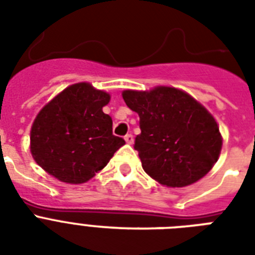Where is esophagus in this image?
I'll use <instances>...</instances> for the list:
<instances>
[{"label": "esophagus", "instance_id": "esophagus-1", "mask_svg": "<svg viewBox=\"0 0 255 255\" xmlns=\"http://www.w3.org/2000/svg\"><path fill=\"white\" fill-rule=\"evenodd\" d=\"M124 140H126L128 144H132L133 143V136H132L131 133H127V135L124 136Z\"/></svg>", "mask_w": 255, "mask_h": 255}]
</instances>
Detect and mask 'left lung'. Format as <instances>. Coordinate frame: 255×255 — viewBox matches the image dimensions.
I'll use <instances>...</instances> for the list:
<instances>
[{
	"mask_svg": "<svg viewBox=\"0 0 255 255\" xmlns=\"http://www.w3.org/2000/svg\"><path fill=\"white\" fill-rule=\"evenodd\" d=\"M139 114L136 136L143 169L156 181L181 188L204 177L218 160L222 137L216 120L197 100L173 87L123 92Z\"/></svg>",
	"mask_w": 255,
	"mask_h": 255,
	"instance_id": "obj_1",
	"label": "left lung"
}]
</instances>
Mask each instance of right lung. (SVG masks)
I'll return each mask as SVG.
<instances>
[{"instance_id": "right-lung-1", "label": "right lung", "mask_w": 255, "mask_h": 255, "mask_svg": "<svg viewBox=\"0 0 255 255\" xmlns=\"http://www.w3.org/2000/svg\"><path fill=\"white\" fill-rule=\"evenodd\" d=\"M107 92L77 83L42 108L30 132V149L39 167L58 180L82 184L103 169L124 139L112 135V119L102 108Z\"/></svg>"}]
</instances>
